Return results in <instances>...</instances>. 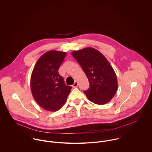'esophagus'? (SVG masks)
<instances>
[{
  "mask_svg": "<svg viewBox=\"0 0 152 152\" xmlns=\"http://www.w3.org/2000/svg\"><path fill=\"white\" fill-rule=\"evenodd\" d=\"M77 86H78V83L77 81H75L74 84L72 86V87H73V88H75V87H77Z\"/></svg>",
  "mask_w": 152,
  "mask_h": 152,
  "instance_id": "obj_1",
  "label": "esophagus"
}]
</instances>
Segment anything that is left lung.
I'll list each match as a JSON object with an SVG mask.
<instances>
[{
  "mask_svg": "<svg viewBox=\"0 0 152 152\" xmlns=\"http://www.w3.org/2000/svg\"><path fill=\"white\" fill-rule=\"evenodd\" d=\"M72 55L89 82V88L84 91L88 99L98 105L109 102L116 92L118 81L107 58L99 51L90 47L72 51Z\"/></svg>",
  "mask_w": 152,
  "mask_h": 152,
  "instance_id": "1",
  "label": "left lung"
}]
</instances>
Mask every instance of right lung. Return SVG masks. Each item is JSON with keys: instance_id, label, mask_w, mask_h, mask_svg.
I'll return each mask as SVG.
<instances>
[{"instance_id": "obj_1", "label": "right lung", "mask_w": 152, "mask_h": 152, "mask_svg": "<svg viewBox=\"0 0 152 152\" xmlns=\"http://www.w3.org/2000/svg\"><path fill=\"white\" fill-rule=\"evenodd\" d=\"M66 53L51 50L42 55L33 70L30 87L37 104L48 111H57L66 100L72 87L65 85L58 69Z\"/></svg>"}]
</instances>
